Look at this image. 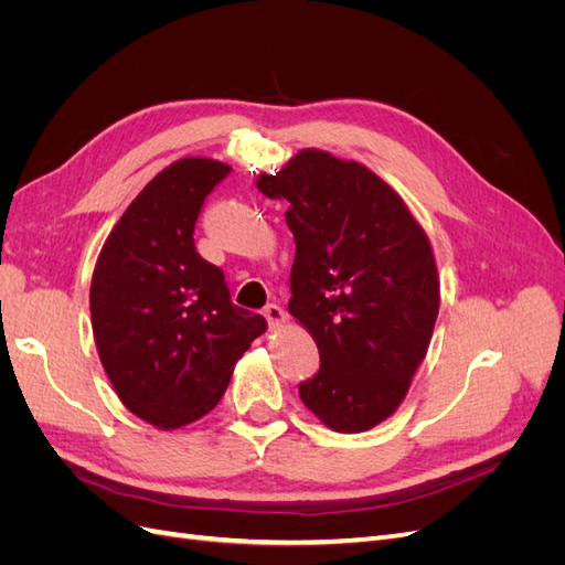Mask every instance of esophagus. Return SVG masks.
I'll return each mask as SVG.
<instances>
[{"label":"esophagus","mask_w":565,"mask_h":565,"mask_svg":"<svg viewBox=\"0 0 565 565\" xmlns=\"http://www.w3.org/2000/svg\"><path fill=\"white\" fill-rule=\"evenodd\" d=\"M264 316H266V320L270 324V330L280 328V324L287 320V313L282 311V306H278V303H268L266 309H264Z\"/></svg>","instance_id":"1"}]
</instances>
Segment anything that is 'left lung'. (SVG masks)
Wrapping results in <instances>:
<instances>
[{
	"instance_id": "1",
	"label": "left lung",
	"mask_w": 565,
	"mask_h": 565,
	"mask_svg": "<svg viewBox=\"0 0 565 565\" xmlns=\"http://www.w3.org/2000/svg\"><path fill=\"white\" fill-rule=\"evenodd\" d=\"M256 185L289 202L287 309L320 353L299 396L330 429L367 431L401 405L429 349L440 299L429 237L391 185L330 152L301 150Z\"/></svg>"
}]
</instances>
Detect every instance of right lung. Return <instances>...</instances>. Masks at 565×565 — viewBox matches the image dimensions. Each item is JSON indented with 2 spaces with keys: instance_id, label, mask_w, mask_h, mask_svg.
<instances>
[{
  "instance_id": "1",
  "label": "right lung",
  "mask_w": 565,
  "mask_h": 565,
  "mask_svg": "<svg viewBox=\"0 0 565 565\" xmlns=\"http://www.w3.org/2000/svg\"><path fill=\"white\" fill-rule=\"evenodd\" d=\"M228 174V164L207 158L162 169L119 216L94 268L100 363L125 407L158 429L207 415L268 328L231 301L224 270L195 249L202 204Z\"/></svg>"
}]
</instances>
